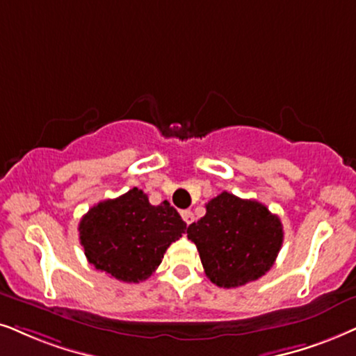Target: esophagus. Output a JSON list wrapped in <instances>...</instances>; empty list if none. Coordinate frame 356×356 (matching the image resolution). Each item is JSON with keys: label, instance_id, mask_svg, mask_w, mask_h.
<instances>
[{"label": "esophagus", "instance_id": "esophagus-1", "mask_svg": "<svg viewBox=\"0 0 356 356\" xmlns=\"http://www.w3.org/2000/svg\"><path fill=\"white\" fill-rule=\"evenodd\" d=\"M181 215H182L184 222H186L187 225H191V223L193 222V213H192L191 210H182V211H181Z\"/></svg>", "mask_w": 356, "mask_h": 356}]
</instances>
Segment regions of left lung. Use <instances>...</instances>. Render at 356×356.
Wrapping results in <instances>:
<instances>
[{
    "instance_id": "obj_1",
    "label": "left lung",
    "mask_w": 356,
    "mask_h": 356,
    "mask_svg": "<svg viewBox=\"0 0 356 356\" xmlns=\"http://www.w3.org/2000/svg\"><path fill=\"white\" fill-rule=\"evenodd\" d=\"M207 213L188 225L207 277L218 287H240L273 268L284 240L282 223L266 205L222 192Z\"/></svg>"
}]
</instances>
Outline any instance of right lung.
Segmentation results:
<instances>
[{
    "mask_svg": "<svg viewBox=\"0 0 356 356\" xmlns=\"http://www.w3.org/2000/svg\"><path fill=\"white\" fill-rule=\"evenodd\" d=\"M187 225L168 200L151 205L138 187L103 200L83 215L80 245L88 263L123 282L145 281Z\"/></svg>",
    "mask_w": 356,
    "mask_h": 356,
    "instance_id": "1",
    "label": "right lung"
}]
</instances>
